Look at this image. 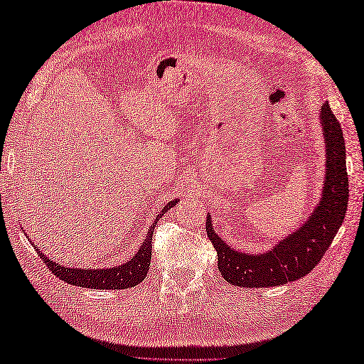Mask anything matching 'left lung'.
<instances>
[{"label": "left lung", "instance_id": "left-lung-1", "mask_svg": "<svg viewBox=\"0 0 364 364\" xmlns=\"http://www.w3.org/2000/svg\"><path fill=\"white\" fill-rule=\"evenodd\" d=\"M321 125L326 139V181L319 205L305 223L284 236L266 253H242L214 233L211 214L206 218L208 237L218 252L222 277L242 288L280 286L310 274L336 236L349 202V176L346 170L343 129L326 102L321 107Z\"/></svg>", "mask_w": 364, "mask_h": 364}]
</instances>
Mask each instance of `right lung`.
<instances>
[{"label":"right lung","instance_id":"right-lung-1","mask_svg":"<svg viewBox=\"0 0 364 364\" xmlns=\"http://www.w3.org/2000/svg\"><path fill=\"white\" fill-rule=\"evenodd\" d=\"M178 200H170V202L162 208L161 214L156 215L154 223L149 230V235H146L145 241L141 249L137 250L133 258L129 261L123 262V264L107 267V269H87V267H65L60 266L53 259L46 258V255L41 252V249L36 250L41 255V258L45 261L46 267H48L51 272L59 277L60 280H64L75 286H81V288H90V289H127L133 288V286L141 283L146 277L151 261V237H153V230L156 225L158 220L164 215L170 208L176 205Z\"/></svg>","mask_w":364,"mask_h":364}]
</instances>
